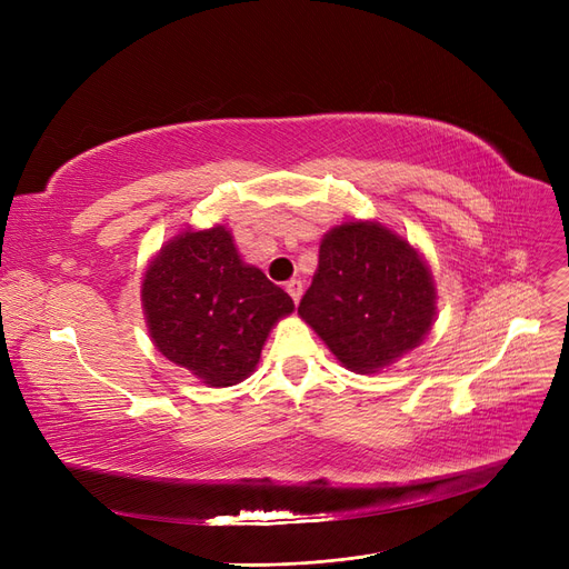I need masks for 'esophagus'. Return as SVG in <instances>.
Segmentation results:
<instances>
[{
	"instance_id": "esophagus-1",
	"label": "esophagus",
	"mask_w": 569,
	"mask_h": 569,
	"mask_svg": "<svg viewBox=\"0 0 569 569\" xmlns=\"http://www.w3.org/2000/svg\"><path fill=\"white\" fill-rule=\"evenodd\" d=\"M287 291H289L291 301L299 303V301H301V295H303V282H301V280H289V282H287Z\"/></svg>"
}]
</instances>
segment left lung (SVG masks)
<instances>
[{
    "mask_svg": "<svg viewBox=\"0 0 569 569\" xmlns=\"http://www.w3.org/2000/svg\"><path fill=\"white\" fill-rule=\"evenodd\" d=\"M435 303L422 256L377 220H351L322 237L299 316L343 368L370 375L418 347L432 330Z\"/></svg>",
    "mask_w": 569,
    "mask_h": 569,
    "instance_id": "8db88e82",
    "label": "left lung"
}]
</instances>
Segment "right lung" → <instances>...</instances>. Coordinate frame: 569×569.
Here are the masks:
<instances>
[{
  "label": "right lung",
  "mask_w": 569,
  "mask_h": 569,
  "mask_svg": "<svg viewBox=\"0 0 569 569\" xmlns=\"http://www.w3.org/2000/svg\"><path fill=\"white\" fill-rule=\"evenodd\" d=\"M149 335L168 360L203 385L232 387L258 366L263 343L295 301L237 253L230 230H184L144 272Z\"/></svg>",
  "instance_id": "obj_1"
}]
</instances>
